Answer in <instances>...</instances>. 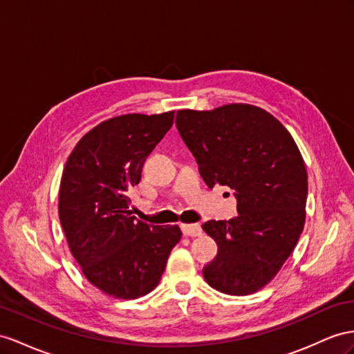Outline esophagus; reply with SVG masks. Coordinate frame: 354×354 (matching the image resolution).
I'll return each mask as SVG.
<instances>
[{
  "label": "esophagus",
  "mask_w": 354,
  "mask_h": 354,
  "mask_svg": "<svg viewBox=\"0 0 354 354\" xmlns=\"http://www.w3.org/2000/svg\"><path fill=\"white\" fill-rule=\"evenodd\" d=\"M180 230L185 236H201L203 232L201 224H180Z\"/></svg>",
  "instance_id": "obj_1"
}]
</instances>
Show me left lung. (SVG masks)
<instances>
[{"mask_svg": "<svg viewBox=\"0 0 354 354\" xmlns=\"http://www.w3.org/2000/svg\"><path fill=\"white\" fill-rule=\"evenodd\" d=\"M176 129L205 184L230 187L238 202V216L203 224L218 245L203 268L206 283L225 295L256 293L304 230L308 175L301 152L277 118L251 104L178 111Z\"/></svg>", "mask_w": 354, "mask_h": 354, "instance_id": "1", "label": "left lung"}]
</instances>
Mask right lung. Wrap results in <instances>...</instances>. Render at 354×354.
I'll list each match as a JSON object with an SVG mask.
<instances>
[{
	"instance_id": "1",
	"label": "right lung",
	"mask_w": 354,
	"mask_h": 354,
	"mask_svg": "<svg viewBox=\"0 0 354 354\" xmlns=\"http://www.w3.org/2000/svg\"><path fill=\"white\" fill-rule=\"evenodd\" d=\"M175 112L122 115L77 142L59 185V221L71 254L91 284L118 299H138L160 283L183 232L131 215L129 192L174 125Z\"/></svg>"
}]
</instances>
